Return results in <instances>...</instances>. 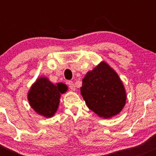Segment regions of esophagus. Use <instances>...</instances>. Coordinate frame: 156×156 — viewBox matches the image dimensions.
Here are the masks:
<instances>
[{
	"mask_svg": "<svg viewBox=\"0 0 156 156\" xmlns=\"http://www.w3.org/2000/svg\"><path fill=\"white\" fill-rule=\"evenodd\" d=\"M68 85H69V88H70L71 90H75V84H74L73 82H72V81H69L68 82Z\"/></svg>",
	"mask_w": 156,
	"mask_h": 156,
	"instance_id": "esophagus-1",
	"label": "esophagus"
}]
</instances>
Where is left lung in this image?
I'll list each match as a JSON object with an SVG mask.
<instances>
[{
	"instance_id": "obj_1",
	"label": "left lung",
	"mask_w": 156,
	"mask_h": 156,
	"mask_svg": "<svg viewBox=\"0 0 156 156\" xmlns=\"http://www.w3.org/2000/svg\"><path fill=\"white\" fill-rule=\"evenodd\" d=\"M81 94L90 109L105 119L119 114L125 105L126 94L119 75L103 62L82 80Z\"/></svg>"
}]
</instances>
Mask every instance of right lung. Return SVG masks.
Returning a JSON list of instances; mask_svg holds the SVG:
<instances>
[{"mask_svg":"<svg viewBox=\"0 0 156 156\" xmlns=\"http://www.w3.org/2000/svg\"><path fill=\"white\" fill-rule=\"evenodd\" d=\"M67 87L62 83L56 85L46 78H40L31 86L28 99L31 108L45 117H51L57 110L60 94L66 91Z\"/></svg>","mask_w":156,"mask_h":156,"instance_id":"obj_1","label":"right lung"}]
</instances>
